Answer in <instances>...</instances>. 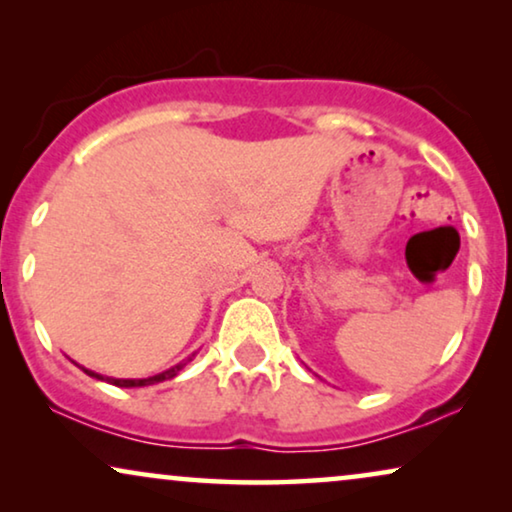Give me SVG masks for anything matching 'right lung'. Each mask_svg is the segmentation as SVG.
I'll return each mask as SVG.
<instances>
[{
  "label": "right lung",
  "mask_w": 512,
  "mask_h": 512,
  "mask_svg": "<svg viewBox=\"0 0 512 512\" xmlns=\"http://www.w3.org/2000/svg\"><path fill=\"white\" fill-rule=\"evenodd\" d=\"M195 354H198V352H191L188 356H184V359H179V361L170 363V366L160 368L158 373H153V375H142V377H116V375H102V373H97V370H93V368L79 366V363H76V366H79L86 375H90V377H97V380H104V382H109V384H116V387H146V384H158V382H163V380H170V377L177 375L179 370L184 368L188 361H193V356H195Z\"/></svg>",
  "instance_id": "right-lung-1"
}]
</instances>
